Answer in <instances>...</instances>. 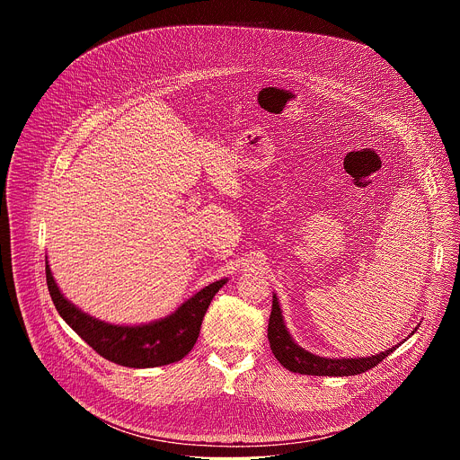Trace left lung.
Wrapping results in <instances>:
<instances>
[{
	"instance_id": "1",
	"label": "left lung",
	"mask_w": 460,
	"mask_h": 460,
	"mask_svg": "<svg viewBox=\"0 0 460 460\" xmlns=\"http://www.w3.org/2000/svg\"><path fill=\"white\" fill-rule=\"evenodd\" d=\"M268 339H270L273 355L286 369H289L293 373H300V375H316V376H349V375L366 373L367 369L375 367L387 355H391L397 349V346H395L384 353L366 357V358L316 357L293 342L291 335L288 333L286 325H284V318H282V311H280L277 296H273V309H271L270 325H268Z\"/></svg>"
}]
</instances>
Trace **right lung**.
<instances>
[{"instance_id":"obj_1","label":"right lung","mask_w":460,"mask_h":460,"mask_svg":"<svg viewBox=\"0 0 460 460\" xmlns=\"http://www.w3.org/2000/svg\"><path fill=\"white\" fill-rule=\"evenodd\" d=\"M50 298L73 330L103 358L127 367H156L181 360L199 341L206 311L227 280H218L181 304L171 316L146 325H112L89 316L65 298L45 266Z\"/></svg>"}]
</instances>
